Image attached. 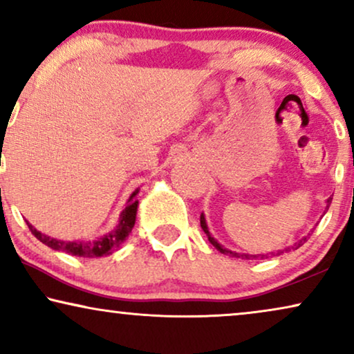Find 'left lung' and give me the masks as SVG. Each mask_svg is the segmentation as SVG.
<instances>
[{
  "label": "left lung",
  "instance_id": "8db88e82",
  "mask_svg": "<svg viewBox=\"0 0 354 354\" xmlns=\"http://www.w3.org/2000/svg\"><path fill=\"white\" fill-rule=\"evenodd\" d=\"M327 203H328V206H330V203H332V198H328ZM328 206H327V209H328ZM200 222H201V229L205 230V234L207 235V240H209L211 243L216 246V250H219L221 253H224V254H232V256H236V258H239V254H236V253H232L230 250H225L224 246H221L219 243H217V241H216L214 239H212V236L209 235V230H207V227H206V221H205V216H203V214H201V217H200ZM304 241H306V239H304ZM301 245H303V240H299L298 243H295V246H297V248H298V246H301ZM280 253H283V251H279L277 254H280ZM240 256H241V258H246V259H251V258H258V256H259V258H268V254H258V256H256V254H253V256H251V254H240Z\"/></svg>",
  "mask_w": 354,
  "mask_h": 354
}]
</instances>
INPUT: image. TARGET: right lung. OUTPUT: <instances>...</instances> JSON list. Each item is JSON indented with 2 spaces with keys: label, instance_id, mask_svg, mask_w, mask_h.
I'll return each mask as SVG.
<instances>
[{
  "label": "right lung",
  "instance_id": "1",
  "mask_svg": "<svg viewBox=\"0 0 354 354\" xmlns=\"http://www.w3.org/2000/svg\"><path fill=\"white\" fill-rule=\"evenodd\" d=\"M138 190L132 193V196L129 198V205L124 207L122 214H120V221L118 229L111 232V234L101 236V239L95 241H62L56 239H50L45 234H40L37 229L28 224V229L33 235L37 236L41 243L50 246L53 250L64 251V253H69L72 256H80V258H100V256L111 254L115 248H119V245L127 239L130 232H132L135 225V217H137V206L138 200L135 198Z\"/></svg>",
  "mask_w": 354,
  "mask_h": 354
}]
</instances>
